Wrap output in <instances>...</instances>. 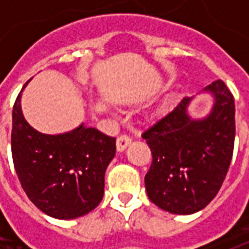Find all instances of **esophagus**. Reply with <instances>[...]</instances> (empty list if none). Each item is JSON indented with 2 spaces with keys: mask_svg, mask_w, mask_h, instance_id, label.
Wrapping results in <instances>:
<instances>
[{
  "mask_svg": "<svg viewBox=\"0 0 249 249\" xmlns=\"http://www.w3.org/2000/svg\"><path fill=\"white\" fill-rule=\"evenodd\" d=\"M130 145V139L128 136L121 135L117 137V141H116V148H117V151L123 152L126 149V146Z\"/></svg>",
  "mask_w": 249,
  "mask_h": 249,
  "instance_id": "esophagus-1",
  "label": "esophagus"
}]
</instances>
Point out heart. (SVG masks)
Returning a JSON list of instances; mask_svg holds the SVG:
<instances>
[{"mask_svg":"<svg viewBox=\"0 0 249 249\" xmlns=\"http://www.w3.org/2000/svg\"><path fill=\"white\" fill-rule=\"evenodd\" d=\"M176 100H178V97L176 96H169V97L164 101V103L159 107V108L156 109V112H155V116L156 117H161V116H164V114H167L171 109L173 108V105L176 104Z\"/></svg>","mask_w":249,"mask_h":249,"instance_id":"heart-1","label":"heart"}]
</instances>
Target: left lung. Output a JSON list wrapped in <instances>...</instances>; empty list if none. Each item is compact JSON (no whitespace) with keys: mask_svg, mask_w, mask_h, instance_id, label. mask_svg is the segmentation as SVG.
<instances>
[{"mask_svg":"<svg viewBox=\"0 0 249 249\" xmlns=\"http://www.w3.org/2000/svg\"><path fill=\"white\" fill-rule=\"evenodd\" d=\"M213 97L209 113L193 119L184 97L176 108L142 133L152 152L145 175L148 197L175 214H192L219 192L230 168L235 144V101L224 82L203 89Z\"/></svg>","mask_w":249,"mask_h":249,"instance_id":"left-lung-1","label":"left lung"}]
</instances>
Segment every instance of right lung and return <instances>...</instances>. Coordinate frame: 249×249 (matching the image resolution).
Masks as SVG:
<instances>
[{
    "label": "right lung",
    "mask_w": 249,
    "mask_h": 249,
    "mask_svg": "<svg viewBox=\"0 0 249 249\" xmlns=\"http://www.w3.org/2000/svg\"><path fill=\"white\" fill-rule=\"evenodd\" d=\"M21 93L13 107L12 155L25 193L54 219L89 213L103 200L105 171L116 155V139L84 124L60 135L41 133L25 120Z\"/></svg>",
    "instance_id": "obj_1"
}]
</instances>
